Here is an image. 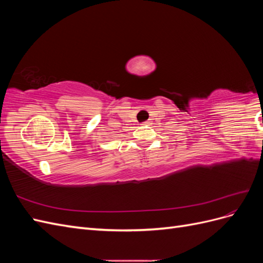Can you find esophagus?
Masks as SVG:
<instances>
[{"mask_svg":"<svg viewBox=\"0 0 263 263\" xmlns=\"http://www.w3.org/2000/svg\"><path fill=\"white\" fill-rule=\"evenodd\" d=\"M149 124H150V122H148V121H147V122H144V125H149Z\"/></svg>","mask_w":263,"mask_h":263,"instance_id":"obj_1","label":"esophagus"}]
</instances>
